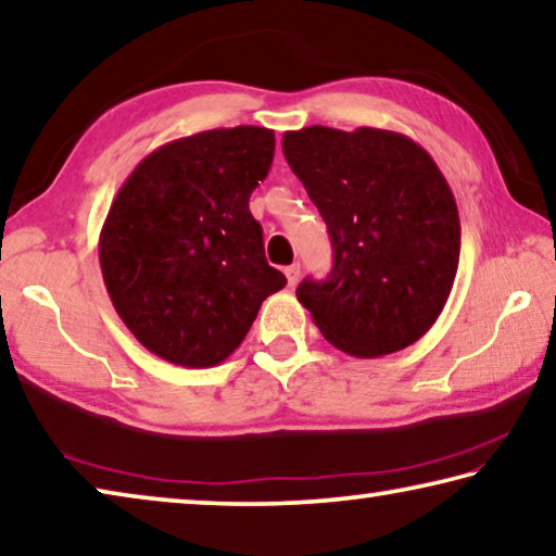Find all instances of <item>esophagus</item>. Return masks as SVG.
<instances>
[{
    "mask_svg": "<svg viewBox=\"0 0 556 556\" xmlns=\"http://www.w3.org/2000/svg\"><path fill=\"white\" fill-rule=\"evenodd\" d=\"M285 275H287L289 287H294L299 281V275H302V267H299V264H289V267L285 269Z\"/></svg>",
    "mask_w": 556,
    "mask_h": 556,
    "instance_id": "obj_1",
    "label": "esophagus"
}]
</instances>
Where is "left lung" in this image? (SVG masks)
Returning <instances> with one entry per match:
<instances>
[{
	"instance_id": "left-lung-1",
	"label": "left lung",
	"mask_w": 556,
	"mask_h": 556,
	"mask_svg": "<svg viewBox=\"0 0 556 556\" xmlns=\"http://www.w3.org/2000/svg\"><path fill=\"white\" fill-rule=\"evenodd\" d=\"M281 151L329 227V279L296 299L343 354H395L443 312L460 260V217L433 157L395 130H287Z\"/></svg>"
}]
</instances>
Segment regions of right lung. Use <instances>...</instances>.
I'll return each mask as SVG.
<instances>
[{"mask_svg": "<svg viewBox=\"0 0 556 556\" xmlns=\"http://www.w3.org/2000/svg\"><path fill=\"white\" fill-rule=\"evenodd\" d=\"M275 130L215 128L146 155L105 217L99 260L130 333L175 366L223 364L287 277L264 257L250 195Z\"/></svg>", "mask_w": 556, "mask_h": 556, "instance_id": "1", "label": "right lung"}]
</instances>
